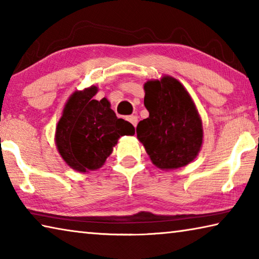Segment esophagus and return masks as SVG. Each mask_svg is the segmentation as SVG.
<instances>
[{"label":"esophagus","mask_w":259,"mask_h":259,"mask_svg":"<svg viewBox=\"0 0 259 259\" xmlns=\"http://www.w3.org/2000/svg\"><path fill=\"white\" fill-rule=\"evenodd\" d=\"M128 120L131 122V123H133L134 126H136V125H137V123H138V116L137 115H130L128 117Z\"/></svg>","instance_id":"34e87169"}]
</instances>
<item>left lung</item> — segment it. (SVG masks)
<instances>
[{
	"label": "left lung",
	"mask_w": 259,
	"mask_h": 259,
	"mask_svg": "<svg viewBox=\"0 0 259 259\" xmlns=\"http://www.w3.org/2000/svg\"><path fill=\"white\" fill-rule=\"evenodd\" d=\"M150 113L137 125V137L153 163L177 169L195 159L202 145V122L191 96L176 78L163 76L144 85Z\"/></svg>",
	"instance_id": "left-lung-1"
}]
</instances>
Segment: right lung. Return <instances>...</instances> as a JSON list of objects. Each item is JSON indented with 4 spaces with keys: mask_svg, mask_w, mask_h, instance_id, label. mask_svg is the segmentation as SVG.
<instances>
[{
    "mask_svg": "<svg viewBox=\"0 0 259 259\" xmlns=\"http://www.w3.org/2000/svg\"><path fill=\"white\" fill-rule=\"evenodd\" d=\"M97 87L69 97L57 124L56 144L71 168L80 172L100 168L121 136L134 135V125L117 119L106 98L94 99Z\"/></svg>",
    "mask_w": 259,
    "mask_h": 259,
    "instance_id": "add662e5",
    "label": "right lung"
}]
</instances>
